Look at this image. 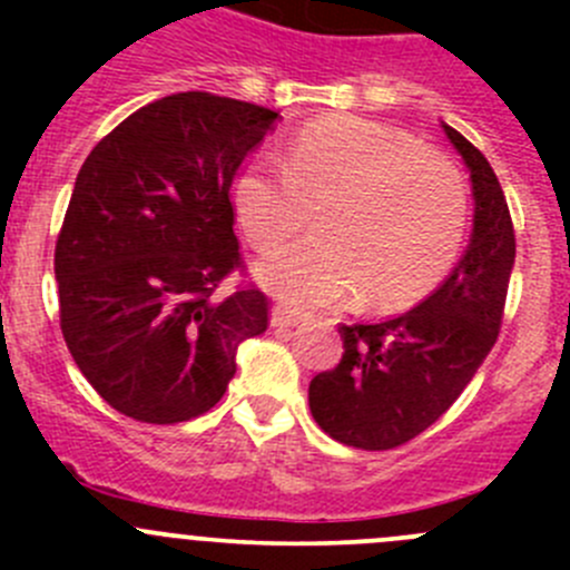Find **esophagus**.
Wrapping results in <instances>:
<instances>
[{
  "instance_id": "1",
  "label": "esophagus",
  "mask_w": 570,
  "mask_h": 570,
  "mask_svg": "<svg viewBox=\"0 0 570 570\" xmlns=\"http://www.w3.org/2000/svg\"><path fill=\"white\" fill-rule=\"evenodd\" d=\"M273 327H295V325H301L303 322V314L301 312H292V308H286V306H275L273 308Z\"/></svg>"
}]
</instances>
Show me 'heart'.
Masks as SVG:
<instances>
[{"mask_svg": "<svg viewBox=\"0 0 570 570\" xmlns=\"http://www.w3.org/2000/svg\"><path fill=\"white\" fill-rule=\"evenodd\" d=\"M239 226L258 250L295 237L317 209L320 234L256 267L289 306H325L361 286L370 306L428 295L463 245L461 170L405 131L366 118H322L234 181Z\"/></svg>", "mask_w": 570, "mask_h": 570, "instance_id": "1", "label": "heart"}]
</instances>
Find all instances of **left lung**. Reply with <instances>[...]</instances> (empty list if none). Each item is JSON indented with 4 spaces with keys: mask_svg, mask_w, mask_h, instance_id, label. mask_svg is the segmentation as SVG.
Instances as JSON below:
<instances>
[{
    "mask_svg": "<svg viewBox=\"0 0 570 570\" xmlns=\"http://www.w3.org/2000/svg\"><path fill=\"white\" fill-rule=\"evenodd\" d=\"M444 131L471 176L469 248L411 312L338 327L342 361L308 386L314 422L355 450H394L424 433L469 386L502 327L515 262L508 200L488 159L458 129Z\"/></svg>",
    "mask_w": 570,
    "mask_h": 570,
    "instance_id": "left-lung-1",
    "label": "left lung"
}]
</instances>
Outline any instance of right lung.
<instances>
[{"label":"right lung","mask_w":570,"mask_h":570,"mask_svg":"<svg viewBox=\"0 0 570 570\" xmlns=\"http://www.w3.org/2000/svg\"><path fill=\"white\" fill-rule=\"evenodd\" d=\"M281 115L174 94L90 151L55 248L60 327L79 372L124 416L176 424L220 402L237 347L267 331V297L239 286L237 168Z\"/></svg>","instance_id":"add662e5"}]
</instances>
